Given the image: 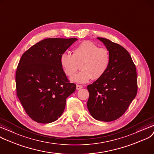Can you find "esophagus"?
I'll return each instance as SVG.
<instances>
[{
  "label": "esophagus",
  "instance_id": "obj_1",
  "mask_svg": "<svg viewBox=\"0 0 154 154\" xmlns=\"http://www.w3.org/2000/svg\"><path fill=\"white\" fill-rule=\"evenodd\" d=\"M83 86H82V85H76V90H80V89H82V88H83Z\"/></svg>",
  "mask_w": 154,
  "mask_h": 154
}]
</instances>
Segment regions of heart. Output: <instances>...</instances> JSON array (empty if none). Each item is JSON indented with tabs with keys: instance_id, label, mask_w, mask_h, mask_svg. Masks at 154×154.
<instances>
[{
	"instance_id": "b5f03b06",
	"label": "heart",
	"mask_w": 154,
	"mask_h": 154,
	"mask_svg": "<svg viewBox=\"0 0 154 154\" xmlns=\"http://www.w3.org/2000/svg\"><path fill=\"white\" fill-rule=\"evenodd\" d=\"M110 54L105 48H99L90 41H85L72 49V54L63 53L60 63L65 75L72 78L79 68L82 71L72 79L78 83L88 82L92 78L98 79L108 71L110 64Z\"/></svg>"
}]
</instances>
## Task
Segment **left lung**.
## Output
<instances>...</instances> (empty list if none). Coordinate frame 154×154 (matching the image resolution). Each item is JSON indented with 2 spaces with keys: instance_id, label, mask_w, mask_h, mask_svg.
<instances>
[{
  "instance_id": "1",
  "label": "left lung",
  "mask_w": 154,
  "mask_h": 154,
  "mask_svg": "<svg viewBox=\"0 0 154 154\" xmlns=\"http://www.w3.org/2000/svg\"><path fill=\"white\" fill-rule=\"evenodd\" d=\"M110 54V64L105 74L87 86L89 112L94 119L112 122L126 112L137 93L135 65L128 51L109 39L97 38Z\"/></svg>"
}]
</instances>
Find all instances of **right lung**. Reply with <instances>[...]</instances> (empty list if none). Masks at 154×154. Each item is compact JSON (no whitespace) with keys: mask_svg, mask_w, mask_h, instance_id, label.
Wrapping results in <instances>:
<instances>
[{"mask_svg":"<svg viewBox=\"0 0 154 154\" xmlns=\"http://www.w3.org/2000/svg\"><path fill=\"white\" fill-rule=\"evenodd\" d=\"M78 39L48 38L22 56L16 74L17 95L33 120L49 123L63 114L66 98L75 92L60 63V57Z\"/></svg>","mask_w":154,"mask_h":154,"instance_id":"obj_1","label":"right lung"}]
</instances>
